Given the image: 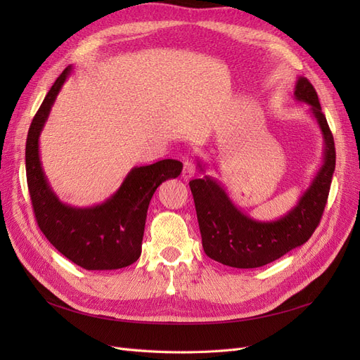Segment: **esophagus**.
<instances>
[{
  "label": "esophagus",
  "mask_w": 360,
  "mask_h": 360,
  "mask_svg": "<svg viewBox=\"0 0 360 360\" xmlns=\"http://www.w3.org/2000/svg\"><path fill=\"white\" fill-rule=\"evenodd\" d=\"M195 171H197V165H195V162H193L192 159H186V160L183 162V172H181V176H183L184 180L188 181L191 177H193Z\"/></svg>",
  "instance_id": "1"
}]
</instances>
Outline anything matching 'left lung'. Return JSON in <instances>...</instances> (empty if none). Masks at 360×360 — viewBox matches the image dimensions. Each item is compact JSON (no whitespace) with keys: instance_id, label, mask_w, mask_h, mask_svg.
<instances>
[{"instance_id":"8db88e82","label":"left lung","mask_w":360,"mask_h":360,"mask_svg":"<svg viewBox=\"0 0 360 360\" xmlns=\"http://www.w3.org/2000/svg\"><path fill=\"white\" fill-rule=\"evenodd\" d=\"M294 99L309 105V112L317 120L324 139V155L311 186L287 214L270 222L255 221L236 207L222 184L213 177L204 176L189 181L204 252L217 263L237 269L266 266L307 243L320 224L335 171L333 135L317 91L303 76L296 82ZM198 167L204 171L200 160Z\"/></svg>"}]
</instances>
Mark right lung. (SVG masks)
Listing matches in <instances>:
<instances>
[{
    "label": "right lung",
    "mask_w": 360,
    "mask_h": 360,
    "mask_svg": "<svg viewBox=\"0 0 360 360\" xmlns=\"http://www.w3.org/2000/svg\"><path fill=\"white\" fill-rule=\"evenodd\" d=\"M72 70L73 66H68L53 82L28 130L25 168L32 210L41 233L72 263L86 270L127 267L141 255L151 197L162 181L180 176L183 163L163 159L132 168L118 191L102 204L73 207L61 202L41 168L39 138Z\"/></svg>",
    "instance_id": "1"
}]
</instances>
